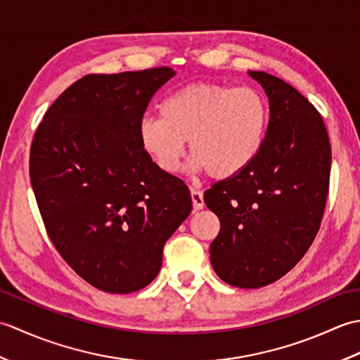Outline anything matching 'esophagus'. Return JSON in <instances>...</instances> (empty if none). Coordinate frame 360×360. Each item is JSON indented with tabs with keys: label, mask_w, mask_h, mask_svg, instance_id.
I'll use <instances>...</instances> for the list:
<instances>
[{
	"label": "esophagus",
	"mask_w": 360,
	"mask_h": 360,
	"mask_svg": "<svg viewBox=\"0 0 360 360\" xmlns=\"http://www.w3.org/2000/svg\"><path fill=\"white\" fill-rule=\"evenodd\" d=\"M190 196H192V204H193V210H201L204 209V196L200 192V190H190Z\"/></svg>",
	"instance_id": "34e87169"
}]
</instances>
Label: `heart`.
<instances>
[{"mask_svg": "<svg viewBox=\"0 0 360 360\" xmlns=\"http://www.w3.org/2000/svg\"><path fill=\"white\" fill-rule=\"evenodd\" d=\"M160 119H143L137 134L143 151L165 173H174L184 153L193 172L213 179L241 173L263 147L269 108L250 86L192 83L160 103Z\"/></svg>", "mask_w": 360, "mask_h": 360, "instance_id": "1", "label": "heart"}]
</instances>
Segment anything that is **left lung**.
<instances>
[{"mask_svg": "<svg viewBox=\"0 0 360 360\" xmlns=\"http://www.w3.org/2000/svg\"><path fill=\"white\" fill-rule=\"evenodd\" d=\"M269 98L263 147L249 167L204 193L219 218L213 271L227 285L255 289L300 262L322 223L331 145L319 111L275 75L249 71Z\"/></svg>", "mask_w": 360, "mask_h": 360, "instance_id": "8db88e82", "label": "left lung"}]
</instances>
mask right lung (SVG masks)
<instances>
[{
  "mask_svg": "<svg viewBox=\"0 0 360 360\" xmlns=\"http://www.w3.org/2000/svg\"><path fill=\"white\" fill-rule=\"evenodd\" d=\"M172 68L89 74L53 102L30 145L43 223L65 262L110 294L156 278L162 249L190 212L187 186L153 162L137 128Z\"/></svg>",
  "mask_w": 360,
  "mask_h": 360,
  "instance_id": "1",
  "label": "right lung"
}]
</instances>
